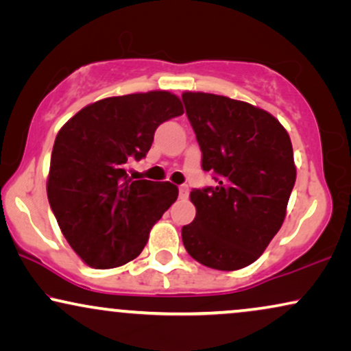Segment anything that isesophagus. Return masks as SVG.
Returning a JSON list of instances; mask_svg holds the SVG:
<instances>
[{"label":"esophagus","instance_id":"34e87169","mask_svg":"<svg viewBox=\"0 0 351 351\" xmlns=\"http://www.w3.org/2000/svg\"><path fill=\"white\" fill-rule=\"evenodd\" d=\"M188 194H189V188L186 184L180 186V197L181 199H188Z\"/></svg>","mask_w":351,"mask_h":351}]
</instances>
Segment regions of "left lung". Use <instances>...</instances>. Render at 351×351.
Instances as JSON below:
<instances>
[{"label":"left lung","instance_id":"left-lung-1","mask_svg":"<svg viewBox=\"0 0 351 351\" xmlns=\"http://www.w3.org/2000/svg\"><path fill=\"white\" fill-rule=\"evenodd\" d=\"M186 115L217 186L194 189L195 218L181 230L188 254L234 271L258 258L281 230L295 184L289 133L269 112L210 93H183Z\"/></svg>","mask_w":351,"mask_h":351}]
</instances>
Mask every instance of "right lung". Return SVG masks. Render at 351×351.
<instances>
[{
  "label": "right lung",
  "mask_w": 351,
  "mask_h": 351,
  "mask_svg": "<svg viewBox=\"0 0 351 351\" xmlns=\"http://www.w3.org/2000/svg\"><path fill=\"white\" fill-rule=\"evenodd\" d=\"M183 112L168 91L134 93L93 102L59 130L46 191L60 231L88 266L136 258L178 197L175 184L133 180L127 168L146 157L158 125Z\"/></svg>",
  "instance_id": "1"
}]
</instances>
